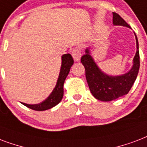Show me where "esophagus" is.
<instances>
[{
    "label": "esophagus",
    "instance_id": "34e87169",
    "mask_svg": "<svg viewBox=\"0 0 147 147\" xmlns=\"http://www.w3.org/2000/svg\"><path fill=\"white\" fill-rule=\"evenodd\" d=\"M71 55L73 57L74 60L76 61H78L80 60L82 57V51L80 48L78 47H76L75 49L71 51Z\"/></svg>",
    "mask_w": 147,
    "mask_h": 147
}]
</instances>
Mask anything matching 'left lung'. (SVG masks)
<instances>
[{"label": "left lung", "instance_id": "left-lung-1", "mask_svg": "<svg viewBox=\"0 0 147 147\" xmlns=\"http://www.w3.org/2000/svg\"><path fill=\"white\" fill-rule=\"evenodd\" d=\"M114 25L130 28L118 14L113 13ZM136 52L133 59L132 69L122 76H108L101 71L90 55L89 49H86V55L81 58V62L86 69V77L91 93L96 98L103 102H109L126 95L136 81L140 69V53L137 37Z\"/></svg>", "mask_w": 147, "mask_h": 147}]
</instances>
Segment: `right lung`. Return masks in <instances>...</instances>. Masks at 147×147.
<instances>
[{
  "label": "right lung",
  "mask_w": 147,
  "mask_h": 147,
  "mask_svg": "<svg viewBox=\"0 0 147 147\" xmlns=\"http://www.w3.org/2000/svg\"><path fill=\"white\" fill-rule=\"evenodd\" d=\"M73 63L74 60L70 54L63 55L61 56V66L59 78H58L55 87L53 89L52 92L50 94V96L41 103L34 104V105L26 104L24 102H21V103L24 106H27L28 108L36 111L47 110V109H49L55 106L56 105H58L61 102L62 97H63L64 82H65L67 76L69 75L70 69Z\"/></svg>",
  "instance_id": "obj_1"
}]
</instances>
